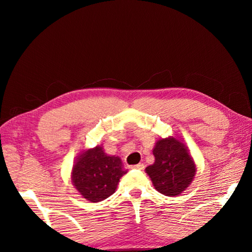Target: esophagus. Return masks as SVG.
Segmentation results:
<instances>
[{"instance_id": "esophagus-1", "label": "esophagus", "mask_w": 252, "mask_h": 252, "mask_svg": "<svg viewBox=\"0 0 252 252\" xmlns=\"http://www.w3.org/2000/svg\"><path fill=\"white\" fill-rule=\"evenodd\" d=\"M132 169H136V170H143L144 169V164L143 163H138L135 165H132Z\"/></svg>"}]
</instances>
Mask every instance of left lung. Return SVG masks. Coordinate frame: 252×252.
I'll use <instances>...</instances> for the list:
<instances>
[{
    "label": "left lung",
    "instance_id": "obj_1",
    "mask_svg": "<svg viewBox=\"0 0 252 252\" xmlns=\"http://www.w3.org/2000/svg\"><path fill=\"white\" fill-rule=\"evenodd\" d=\"M155 163L146 168L152 185L168 197L181 194L192 183L197 167L183 141L174 136L161 138L153 148Z\"/></svg>",
    "mask_w": 252,
    "mask_h": 252
}]
</instances>
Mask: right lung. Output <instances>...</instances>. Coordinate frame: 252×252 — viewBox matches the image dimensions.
<instances>
[{"mask_svg":"<svg viewBox=\"0 0 252 252\" xmlns=\"http://www.w3.org/2000/svg\"><path fill=\"white\" fill-rule=\"evenodd\" d=\"M126 171L120 158L106 155L103 147L96 146L76 156L71 180L82 198L100 202L116 192L119 181Z\"/></svg>","mask_w":252,"mask_h":252,"instance_id":"1","label":"right lung"}]
</instances>
